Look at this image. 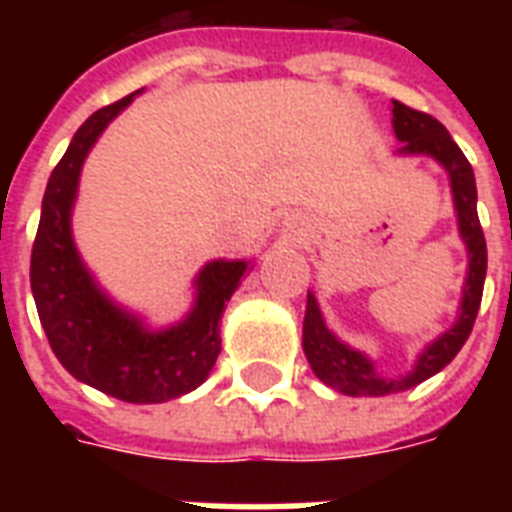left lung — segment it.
<instances>
[{"label":"left lung","instance_id":"1","mask_svg":"<svg viewBox=\"0 0 512 512\" xmlns=\"http://www.w3.org/2000/svg\"><path fill=\"white\" fill-rule=\"evenodd\" d=\"M393 132L401 143L396 156H430L449 175L454 212H457V231L468 249V273H465L462 300L452 327L441 332L433 342H428L412 369L398 377H382L372 358L361 350L350 348L348 342H342L327 327L316 295L308 292L303 319L305 358H308L313 374L324 385L337 393H345V396H390V393L414 388L441 372L446 364H452V358L460 353V348L470 337V329L476 324L478 308H481V295H484L486 239L481 223H478V193L473 167L460 151V146L452 140V135L446 132L444 124L430 114L398 103V100H393Z\"/></svg>","mask_w":512,"mask_h":512}]
</instances>
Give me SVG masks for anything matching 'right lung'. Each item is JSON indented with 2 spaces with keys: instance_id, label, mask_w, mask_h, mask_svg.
<instances>
[{
  "instance_id": "right-lung-1",
  "label": "right lung",
  "mask_w": 512,
  "mask_h": 512,
  "mask_svg": "<svg viewBox=\"0 0 512 512\" xmlns=\"http://www.w3.org/2000/svg\"><path fill=\"white\" fill-rule=\"evenodd\" d=\"M140 92L95 111L52 170L31 249V292L52 353L71 377L127 404H162L209 377L220 353L225 303L252 265L209 260L193 279L191 311L159 329L116 303L84 265L71 231L84 159Z\"/></svg>"
}]
</instances>
